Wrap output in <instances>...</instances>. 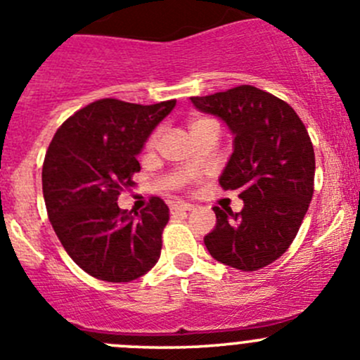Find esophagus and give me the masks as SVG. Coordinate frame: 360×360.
<instances>
[{
    "label": "esophagus",
    "instance_id": "obj_1",
    "mask_svg": "<svg viewBox=\"0 0 360 360\" xmlns=\"http://www.w3.org/2000/svg\"><path fill=\"white\" fill-rule=\"evenodd\" d=\"M169 210L171 214H176V212H187V210H193V205L186 203V201H174V203L169 205Z\"/></svg>",
    "mask_w": 360,
    "mask_h": 360
}]
</instances>
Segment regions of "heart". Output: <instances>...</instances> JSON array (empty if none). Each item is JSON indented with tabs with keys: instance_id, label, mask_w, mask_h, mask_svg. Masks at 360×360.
Instances as JSON below:
<instances>
[{
	"instance_id": "obj_1",
	"label": "heart",
	"mask_w": 360,
	"mask_h": 360,
	"mask_svg": "<svg viewBox=\"0 0 360 360\" xmlns=\"http://www.w3.org/2000/svg\"><path fill=\"white\" fill-rule=\"evenodd\" d=\"M208 122H212V120H207V118L196 120V122L191 123V131H193V129H196V127L203 125V123H208ZM155 141H157V132H153V134L150 136V139H148V146H153V145H155Z\"/></svg>"
}]
</instances>
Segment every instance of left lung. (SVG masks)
Masks as SVG:
<instances>
[{
	"label": "left lung",
	"mask_w": 360,
	"mask_h": 360,
	"mask_svg": "<svg viewBox=\"0 0 360 360\" xmlns=\"http://www.w3.org/2000/svg\"><path fill=\"white\" fill-rule=\"evenodd\" d=\"M235 134L219 184L238 191L242 212L214 207L215 228L205 237L212 258L244 272L276 262L292 245L314 191V150L293 108L251 84L191 97Z\"/></svg>",
	"instance_id": "obj_1"
}]
</instances>
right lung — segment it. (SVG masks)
I'll list each match as a JSON object with an SVG mask.
<instances>
[{
  "label": "right lung",
  "instance_id": "add662e5",
  "mask_svg": "<svg viewBox=\"0 0 360 360\" xmlns=\"http://www.w3.org/2000/svg\"><path fill=\"white\" fill-rule=\"evenodd\" d=\"M174 104L101 98L65 120L47 148L42 191L49 221L68 256L97 279L129 283L159 259L167 205L152 196L132 215L116 201L134 186L141 169L136 155Z\"/></svg>",
  "mask_w": 360,
  "mask_h": 360
}]
</instances>
